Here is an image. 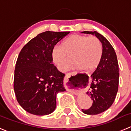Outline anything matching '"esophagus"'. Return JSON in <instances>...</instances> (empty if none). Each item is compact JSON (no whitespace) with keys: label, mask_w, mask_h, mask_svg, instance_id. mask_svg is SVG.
I'll use <instances>...</instances> for the list:
<instances>
[{"label":"esophagus","mask_w":131,"mask_h":131,"mask_svg":"<svg viewBox=\"0 0 131 131\" xmlns=\"http://www.w3.org/2000/svg\"><path fill=\"white\" fill-rule=\"evenodd\" d=\"M76 74V72H69L66 75L65 78H64V86H65L66 89L68 91L71 92L74 94H78V92L79 91V89H74L73 87H72L71 86L69 85V83H68V79L70 78V75H74Z\"/></svg>","instance_id":"34e87169"}]
</instances>
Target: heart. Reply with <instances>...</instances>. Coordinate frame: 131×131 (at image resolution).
Listing matches in <instances>:
<instances>
[{
	"mask_svg": "<svg viewBox=\"0 0 131 131\" xmlns=\"http://www.w3.org/2000/svg\"><path fill=\"white\" fill-rule=\"evenodd\" d=\"M73 68H81L91 71L96 69L102 57V45L95 36L74 34L67 38L61 46H55L52 58L60 71L64 72L73 62Z\"/></svg>",
	"mask_w": 131,
	"mask_h": 131,
	"instance_id": "obj_1",
	"label": "heart"
}]
</instances>
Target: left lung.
Wrapping results in <instances>:
<instances>
[{
	"mask_svg": "<svg viewBox=\"0 0 131 131\" xmlns=\"http://www.w3.org/2000/svg\"><path fill=\"white\" fill-rule=\"evenodd\" d=\"M94 34L102 43L101 61L91 75L92 81L86 92L92 100L88 109H82L86 114L96 115L107 111L116 96L119 85V66L114 49L105 37L97 31H83Z\"/></svg>",
	"mask_w": 131,
	"mask_h": 131,
	"instance_id": "obj_1",
	"label": "left lung"
}]
</instances>
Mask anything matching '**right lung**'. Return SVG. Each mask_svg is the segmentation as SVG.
Segmentation results:
<instances>
[{"mask_svg":"<svg viewBox=\"0 0 131 131\" xmlns=\"http://www.w3.org/2000/svg\"><path fill=\"white\" fill-rule=\"evenodd\" d=\"M70 31H46L38 34L22 48L16 62L13 89L24 110L37 116L54 111L56 97L65 91V74L52 64V50Z\"/></svg>","mask_w":131,"mask_h":131,"instance_id":"1","label":"right lung"}]
</instances>
